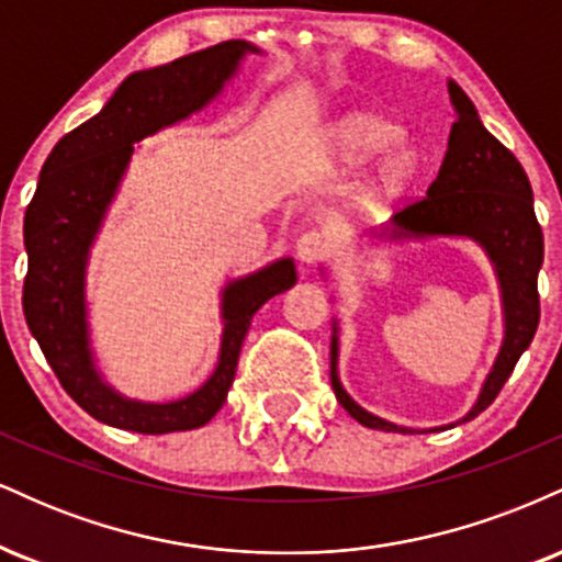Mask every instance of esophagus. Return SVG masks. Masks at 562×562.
I'll list each match as a JSON object with an SVG mask.
<instances>
[{
	"label": "esophagus",
	"instance_id": "obj_1",
	"mask_svg": "<svg viewBox=\"0 0 562 562\" xmlns=\"http://www.w3.org/2000/svg\"><path fill=\"white\" fill-rule=\"evenodd\" d=\"M327 248H330V243H327V235L319 229H312V232H303L299 237V243H295V254H299V261L301 263H317L322 256L327 254Z\"/></svg>",
	"mask_w": 562,
	"mask_h": 562
}]
</instances>
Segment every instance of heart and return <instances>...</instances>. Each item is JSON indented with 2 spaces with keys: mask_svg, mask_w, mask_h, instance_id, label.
<instances>
[{
  "mask_svg": "<svg viewBox=\"0 0 562 562\" xmlns=\"http://www.w3.org/2000/svg\"><path fill=\"white\" fill-rule=\"evenodd\" d=\"M402 137L398 126L389 124V121L375 119V115H351L335 132V142H338L340 153L348 164H364L372 160L380 153H385ZM417 169H420V158L409 147H402L385 160L380 169L375 192L378 195H396L402 187H406L415 179Z\"/></svg>",
  "mask_w": 562,
  "mask_h": 562,
  "instance_id": "b5f03b06",
  "label": "heart"
}]
</instances>
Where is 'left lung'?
<instances>
[{
	"mask_svg": "<svg viewBox=\"0 0 562 562\" xmlns=\"http://www.w3.org/2000/svg\"><path fill=\"white\" fill-rule=\"evenodd\" d=\"M451 105L457 121L451 124L449 147L434 184L425 198L412 200L389 227L375 232L389 240H425V237H470L486 250L502 293L505 338L496 353L492 372L479 393V402L460 423L479 417L513 375L520 353L531 346L539 325V269L544 261V237L533 214V192L524 166L481 124L479 111L462 92L460 83L449 81ZM330 380L340 406L364 428L385 434H415V428L383 420L348 396L338 378V327H333ZM454 428L441 425L443 430ZM425 434V430H417Z\"/></svg>",
	"mask_w": 562,
	"mask_h": 562,
	"instance_id": "1",
	"label": "left lung"
}]
</instances>
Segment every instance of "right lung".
<instances>
[{"instance_id":"1","label":"right lung","mask_w":562,"mask_h":562,"mask_svg":"<svg viewBox=\"0 0 562 562\" xmlns=\"http://www.w3.org/2000/svg\"><path fill=\"white\" fill-rule=\"evenodd\" d=\"M248 53L259 49L235 38L128 76L94 119L57 142L25 209L29 274L23 314L29 330L68 396L94 420L113 428L158 436L209 423L227 402L254 314L299 280L293 259H280L227 282L222 290L224 330L216 370L190 396L166 404L137 402L121 396L97 370L87 322V261L132 160L134 142L209 105Z\"/></svg>"}]
</instances>
